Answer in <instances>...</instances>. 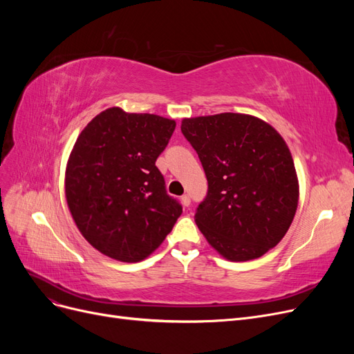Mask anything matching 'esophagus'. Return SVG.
I'll return each instance as SVG.
<instances>
[{
  "label": "esophagus",
  "instance_id": "1",
  "mask_svg": "<svg viewBox=\"0 0 354 354\" xmlns=\"http://www.w3.org/2000/svg\"><path fill=\"white\" fill-rule=\"evenodd\" d=\"M181 202H183L185 207H190V203H192L190 196L189 195H183V196H181Z\"/></svg>",
  "mask_w": 354,
  "mask_h": 354
}]
</instances>
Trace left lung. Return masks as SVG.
<instances>
[{"mask_svg":"<svg viewBox=\"0 0 354 354\" xmlns=\"http://www.w3.org/2000/svg\"><path fill=\"white\" fill-rule=\"evenodd\" d=\"M208 180L195 221L230 261L259 259L281 242L298 205V180L281 134L259 118L220 113L183 120Z\"/></svg>","mask_w":354,"mask_h":354,"instance_id":"8db88e82","label":"left lung"}]
</instances>
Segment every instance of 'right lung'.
Wrapping results in <instances>:
<instances>
[{
    "mask_svg": "<svg viewBox=\"0 0 354 354\" xmlns=\"http://www.w3.org/2000/svg\"><path fill=\"white\" fill-rule=\"evenodd\" d=\"M176 122L111 108L81 131L66 167V199L82 236L111 259L142 261L173 230L183 207L155 165Z\"/></svg>",
    "mask_w": 354,
    "mask_h": 354,
    "instance_id": "add662e5",
    "label": "right lung"
}]
</instances>
